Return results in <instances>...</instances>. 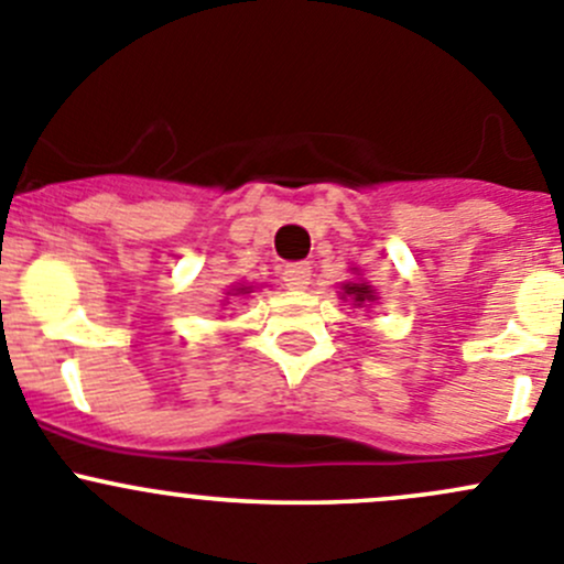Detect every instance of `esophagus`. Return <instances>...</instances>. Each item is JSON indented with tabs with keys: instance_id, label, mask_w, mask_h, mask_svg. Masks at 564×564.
<instances>
[{
	"instance_id": "1",
	"label": "esophagus",
	"mask_w": 564,
	"mask_h": 564,
	"mask_svg": "<svg viewBox=\"0 0 564 564\" xmlns=\"http://www.w3.org/2000/svg\"><path fill=\"white\" fill-rule=\"evenodd\" d=\"M281 278L289 289H305L311 281V267L308 264H289V267H283Z\"/></svg>"
}]
</instances>
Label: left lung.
I'll use <instances>...</instances> for the list:
<instances>
[{
	"instance_id": "obj_1",
	"label": "left lung",
	"mask_w": 564,
	"mask_h": 564,
	"mask_svg": "<svg viewBox=\"0 0 564 564\" xmlns=\"http://www.w3.org/2000/svg\"><path fill=\"white\" fill-rule=\"evenodd\" d=\"M344 292H340V300H351V305H368L377 303V289H371L368 283H344Z\"/></svg>"
}]
</instances>
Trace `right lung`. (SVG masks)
I'll return each instance as SVG.
<instances>
[{
    "instance_id": "obj_1",
    "label": "right lung",
    "mask_w": 564,
    "mask_h": 564,
    "mask_svg": "<svg viewBox=\"0 0 564 564\" xmlns=\"http://www.w3.org/2000/svg\"><path fill=\"white\" fill-rule=\"evenodd\" d=\"M229 294H250V286H237L235 292H229Z\"/></svg>"
}]
</instances>
